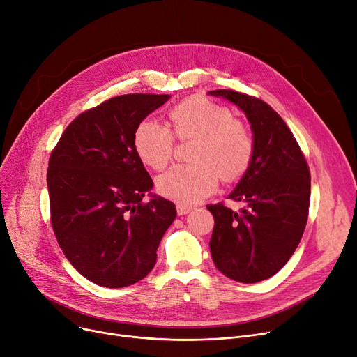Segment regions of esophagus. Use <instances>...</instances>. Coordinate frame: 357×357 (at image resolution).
<instances>
[{
    "instance_id": "esophagus-1",
    "label": "esophagus",
    "mask_w": 357,
    "mask_h": 357,
    "mask_svg": "<svg viewBox=\"0 0 357 357\" xmlns=\"http://www.w3.org/2000/svg\"><path fill=\"white\" fill-rule=\"evenodd\" d=\"M176 211H178V215H186V213H189V212L192 211V208L191 206H186V205H178Z\"/></svg>"
}]
</instances>
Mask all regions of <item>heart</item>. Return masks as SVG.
I'll list each match as a JSON object with an SVG mask.
<instances>
[{
    "label": "heart",
    "mask_w": 357,
    "mask_h": 357,
    "mask_svg": "<svg viewBox=\"0 0 357 357\" xmlns=\"http://www.w3.org/2000/svg\"><path fill=\"white\" fill-rule=\"evenodd\" d=\"M169 117L179 139L195 137L192 163L174 165L158 181L159 192L179 205H192L215 191L224 181L240 178L251 165L254 139L250 129L232 119L229 109L206 99H188ZM136 153L153 169H162L174 153L175 136L169 126L146 119L135 130Z\"/></svg>",
    "instance_id": "heart-1"
}]
</instances>
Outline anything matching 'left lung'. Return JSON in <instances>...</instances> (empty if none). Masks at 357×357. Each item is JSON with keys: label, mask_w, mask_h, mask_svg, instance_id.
<instances>
[{"label": "left lung", "mask_w": 357, "mask_h": 357, "mask_svg": "<svg viewBox=\"0 0 357 357\" xmlns=\"http://www.w3.org/2000/svg\"><path fill=\"white\" fill-rule=\"evenodd\" d=\"M238 106L251 123L254 155L229 194L245 206L235 212L222 202L206 205L213 215L211 255L227 277L252 284L270 278L294 254L310 206V171L297 140L266 102L234 90H212Z\"/></svg>", "instance_id": "8db88e82"}]
</instances>
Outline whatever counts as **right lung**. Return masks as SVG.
<instances>
[{
    "label": "right lung",
    "mask_w": 357,
    "mask_h": 357,
    "mask_svg": "<svg viewBox=\"0 0 357 357\" xmlns=\"http://www.w3.org/2000/svg\"><path fill=\"white\" fill-rule=\"evenodd\" d=\"M169 94L132 93L79 114L63 132L47 169L52 227L66 258L107 289L145 278L176 217L174 202L142 198L153 181L136 153L139 123Z\"/></svg>",
    "instance_id": "right-lung-1"
}]
</instances>
